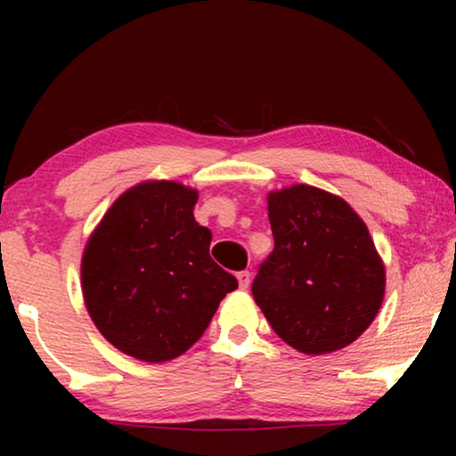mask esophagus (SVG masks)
<instances>
[{
	"mask_svg": "<svg viewBox=\"0 0 456 456\" xmlns=\"http://www.w3.org/2000/svg\"><path fill=\"white\" fill-rule=\"evenodd\" d=\"M236 280H239V286L242 290L248 289V284H251V272H239L236 273Z\"/></svg>",
	"mask_w": 456,
	"mask_h": 456,
	"instance_id": "34e87169",
	"label": "esophagus"
}]
</instances>
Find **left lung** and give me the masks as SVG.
Segmentation results:
<instances>
[{"label":"left lung","mask_w":456,"mask_h":456,"mask_svg":"<svg viewBox=\"0 0 456 456\" xmlns=\"http://www.w3.org/2000/svg\"><path fill=\"white\" fill-rule=\"evenodd\" d=\"M273 251L253 298L280 338L326 354L359 338L384 301L386 272L370 230L345 199L309 184L267 195Z\"/></svg>","instance_id":"1"}]
</instances>
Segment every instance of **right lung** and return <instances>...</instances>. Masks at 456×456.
Instances as JSON below:
<instances>
[{"mask_svg": "<svg viewBox=\"0 0 456 456\" xmlns=\"http://www.w3.org/2000/svg\"><path fill=\"white\" fill-rule=\"evenodd\" d=\"M197 199L172 180L136 184L85 247L80 278L93 323L118 351L147 363L189 351L222 298L239 289L209 257L211 232L192 216Z\"/></svg>", "mask_w": 456, "mask_h": 456, "instance_id": "1", "label": "right lung"}]
</instances>
